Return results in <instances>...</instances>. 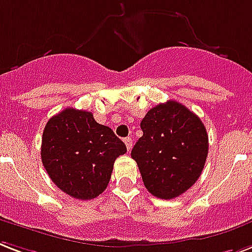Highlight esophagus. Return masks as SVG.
Returning <instances> with one entry per match:
<instances>
[{
	"label": "esophagus",
	"instance_id": "obj_1",
	"mask_svg": "<svg viewBox=\"0 0 252 252\" xmlns=\"http://www.w3.org/2000/svg\"><path fill=\"white\" fill-rule=\"evenodd\" d=\"M125 144H126V147H127V150L130 151L131 150L132 147V139L128 136V138H125Z\"/></svg>",
	"mask_w": 252,
	"mask_h": 252
}]
</instances>
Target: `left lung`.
<instances>
[{
    "instance_id": "8db88e82",
    "label": "left lung",
    "mask_w": 252,
    "mask_h": 252,
    "mask_svg": "<svg viewBox=\"0 0 252 252\" xmlns=\"http://www.w3.org/2000/svg\"><path fill=\"white\" fill-rule=\"evenodd\" d=\"M143 136L131 151L144 186L160 199L180 196L202 174L208 135L198 116L174 100L158 104L140 122Z\"/></svg>"
}]
</instances>
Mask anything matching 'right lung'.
<instances>
[{"mask_svg": "<svg viewBox=\"0 0 252 252\" xmlns=\"http://www.w3.org/2000/svg\"><path fill=\"white\" fill-rule=\"evenodd\" d=\"M126 146L108 126L97 124L91 112L66 108L45 125L41 161L48 176L65 194L80 200L105 190Z\"/></svg>", "mask_w": 252, "mask_h": 252, "instance_id": "add662e5", "label": "right lung"}]
</instances>
